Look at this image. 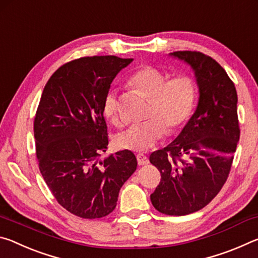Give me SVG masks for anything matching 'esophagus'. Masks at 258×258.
Listing matches in <instances>:
<instances>
[{
  "label": "esophagus",
  "mask_w": 258,
  "mask_h": 258,
  "mask_svg": "<svg viewBox=\"0 0 258 258\" xmlns=\"http://www.w3.org/2000/svg\"><path fill=\"white\" fill-rule=\"evenodd\" d=\"M137 159H138V164L140 166L147 165L148 163H149V159H148V157L146 155H143V154H138L137 155Z\"/></svg>",
  "instance_id": "34e87169"
}]
</instances>
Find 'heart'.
Listing matches in <instances>:
<instances>
[{
	"label": "heart",
	"mask_w": 258,
	"mask_h": 258,
	"mask_svg": "<svg viewBox=\"0 0 258 258\" xmlns=\"http://www.w3.org/2000/svg\"><path fill=\"white\" fill-rule=\"evenodd\" d=\"M130 84L150 98V102L147 120L132 125L117 135L116 143L121 149H149L163 138L166 126L169 131H175L191 116L196 101V84L189 75L180 74L168 78L167 74L160 69L145 66L131 76ZM102 111L112 125H120L119 101L113 90L104 95Z\"/></svg>",
	"instance_id": "1"
}]
</instances>
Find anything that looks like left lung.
<instances>
[{"instance_id": "obj_1", "label": "left lung", "mask_w": 258, "mask_h": 258, "mask_svg": "<svg viewBox=\"0 0 258 258\" xmlns=\"http://www.w3.org/2000/svg\"><path fill=\"white\" fill-rule=\"evenodd\" d=\"M171 55L194 69L199 101L178 137L150 155L161 175L150 199L158 212L182 216L208 205L228 180L240 138L238 95L223 67L209 55L198 51Z\"/></svg>"}]
</instances>
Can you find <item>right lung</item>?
Instances as JSON below:
<instances>
[{
    "instance_id": "1",
    "label": "right lung",
    "mask_w": 258,
    "mask_h": 258,
    "mask_svg": "<svg viewBox=\"0 0 258 258\" xmlns=\"http://www.w3.org/2000/svg\"><path fill=\"white\" fill-rule=\"evenodd\" d=\"M132 61L83 56L56 69L43 90L34 119L38 167L56 202L78 217L109 215L137 169L130 150L100 159L109 143L103 98Z\"/></svg>"
}]
</instances>
